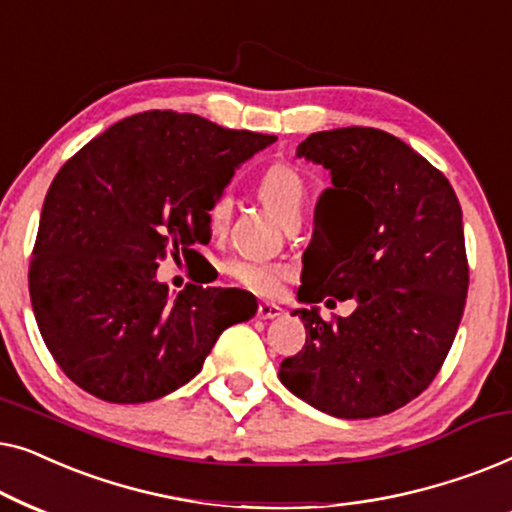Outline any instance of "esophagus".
<instances>
[{
    "label": "esophagus",
    "instance_id": "esophagus-1",
    "mask_svg": "<svg viewBox=\"0 0 512 512\" xmlns=\"http://www.w3.org/2000/svg\"><path fill=\"white\" fill-rule=\"evenodd\" d=\"M282 314V307L275 305V303H261L258 305V317L261 319H275Z\"/></svg>",
    "mask_w": 512,
    "mask_h": 512
}]
</instances>
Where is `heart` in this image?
<instances>
[{
  "label": "heart",
  "instance_id": "1",
  "mask_svg": "<svg viewBox=\"0 0 512 512\" xmlns=\"http://www.w3.org/2000/svg\"><path fill=\"white\" fill-rule=\"evenodd\" d=\"M258 195L268 207L282 216L284 223L298 219L300 209L307 200V184L300 172L289 163H277L265 170L258 181ZM233 191L223 188L216 195L212 207H209V223L219 233L228 226L230 214H233ZM228 275L244 289L258 293V296H275L282 291L284 282L293 277V268L282 261H261V258H233L226 265Z\"/></svg>",
  "mask_w": 512,
  "mask_h": 512
}]
</instances>
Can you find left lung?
Segmentation results:
<instances>
[{
    "label": "left lung",
    "mask_w": 512,
    "mask_h": 512,
    "mask_svg": "<svg viewBox=\"0 0 512 512\" xmlns=\"http://www.w3.org/2000/svg\"><path fill=\"white\" fill-rule=\"evenodd\" d=\"M298 156L331 170L303 256L300 303L356 300L349 317L293 314L305 345L279 380L342 419L389 415L433 382L468 291L461 205L445 174L377 128L314 132Z\"/></svg>",
    "instance_id": "left-lung-1"
}]
</instances>
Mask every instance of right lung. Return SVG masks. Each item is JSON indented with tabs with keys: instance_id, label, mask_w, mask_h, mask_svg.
I'll return each mask as SVG.
<instances>
[{
	"instance_id": "1",
	"label": "right lung",
	"mask_w": 512,
	"mask_h": 512,
	"mask_svg": "<svg viewBox=\"0 0 512 512\" xmlns=\"http://www.w3.org/2000/svg\"><path fill=\"white\" fill-rule=\"evenodd\" d=\"M275 139L144 111L60 167L41 209L30 298L69 380L109 403L153 401L198 375L228 326L254 317L247 291L186 284L172 300L156 270L209 242L214 198Z\"/></svg>"
}]
</instances>
